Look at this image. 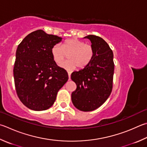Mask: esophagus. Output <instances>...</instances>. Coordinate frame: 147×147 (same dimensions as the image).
<instances>
[{
    "mask_svg": "<svg viewBox=\"0 0 147 147\" xmlns=\"http://www.w3.org/2000/svg\"><path fill=\"white\" fill-rule=\"evenodd\" d=\"M68 73V76H69V80L71 79V71H67Z\"/></svg>",
    "mask_w": 147,
    "mask_h": 147,
    "instance_id": "esophagus-1",
    "label": "esophagus"
}]
</instances>
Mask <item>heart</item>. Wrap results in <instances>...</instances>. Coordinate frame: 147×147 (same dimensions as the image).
Segmentation results:
<instances>
[{"instance_id": "heart-1", "label": "heart", "mask_w": 147, "mask_h": 147, "mask_svg": "<svg viewBox=\"0 0 147 147\" xmlns=\"http://www.w3.org/2000/svg\"><path fill=\"white\" fill-rule=\"evenodd\" d=\"M69 59L63 63L66 55ZM94 55V48L90 44H85L84 42L77 38H70L65 40L61 44H56L51 49L53 60L57 65L67 70H72L78 67L83 69L89 64Z\"/></svg>"}]
</instances>
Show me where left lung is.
Segmentation results:
<instances>
[{
  "instance_id": "obj_1",
  "label": "left lung",
  "mask_w": 147,
  "mask_h": 147,
  "mask_svg": "<svg viewBox=\"0 0 147 147\" xmlns=\"http://www.w3.org/2000/svg\"><path fill=\"white\" fill-rule=\"evenodd\" d=\"M94 55L87 66L71 74L76 89L71 94L73 105L80 111H92L103 104L113 90L114 63L113 51L101 37L88 35Z\"/></svg>"
}]
</instances>
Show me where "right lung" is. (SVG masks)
<instances>
[{"label": "right lung", "mask_w": 147, "mask_h": 147, "mask_svg": "<svg viewBox=\"0 0 147 147\" xmlns=\"http://www.w3.org/2000/svg\"><path fill=\"white\" fill-rule=\"evenodd\" d=\"M62 39L39 29L18 46L13 68L16 92L21 102L31 110L50 108L68 80L67 71L57 65L51 55L52 47Z\"/></svg>", "instance_id": "1"}]
</instances>
